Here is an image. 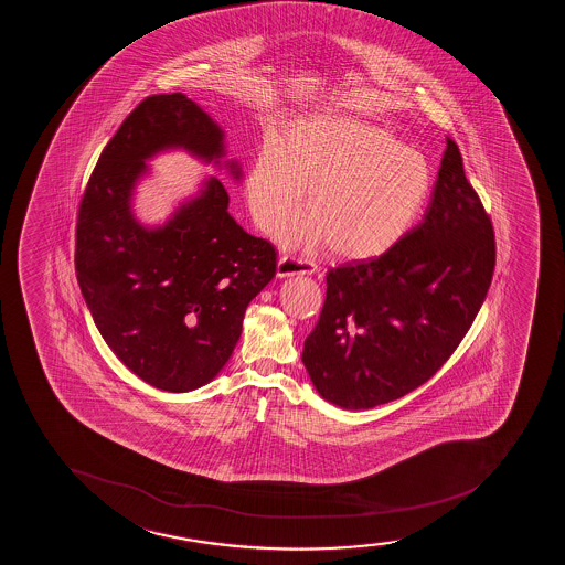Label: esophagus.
<instances>
[{
  "label": "esophagus",
  "instance_id": "1",
  "mask_svg": "<svg viewBox=\"0 0 565 565\" xmlns=\"http://www.w3.org/2000/svg\"><path fill=\"white\" fill-rule=\"evenodd\" d=\"M317 273V266L309 259L292 258V256H280L277 264V277L288 279V277H299V275H312Z\"/></svg>",
  "mask_w": 565,
  "mask_h": 565
}]
</instances>
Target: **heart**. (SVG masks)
Returning <instances> with one entry per match:
<instances>
[{
	"instance_id": "heart-1",
	"label": "heart",
	"mask_w": 565,
	"mask_h": 565,
	"mask_svg": "<svg viewBox=\"0 0 565 565\" xmlns=\"http://www.w3.org/2000/svg\"><path fill=\"white\" fill-rule=\"evenodd\" d=\"M307 186L311 214L286 230V241L362 262L409 234L434 173L420 152L388 130L324 113L299 118L285 139L269 137L254 156L245 195L256 224L279 230L303 205Z\"/></svg>"
}]
</instances>
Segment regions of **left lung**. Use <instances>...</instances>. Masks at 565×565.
Returning <instances> with one entry per match:
<instances>
[{
    "mask_svg": "<svg viewBox=\"0 0 565 565\" xmlns=\"http://www.w3.org/2000/svg\"><path fill=\"white\" fill-rule=\"evenodd\" d=\"M493 266L492 222L447 137L420 224L383 256L326 275L324 307L301 354L318 396L371 409L426 383L473 324Z\"/></svg>",
    "mask_w": 565,
    "mask_h": 565,
    "instance_id": "left-lung-1",
    "label": "left lung"
}]
</instances>
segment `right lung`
Segmentation results:
<instances>
[{"instance_id": "right-lung-1", "label": "right lung", "mask_w": 565, "mask_h": 565, "mask_svg": "<svg viewBox=\"0 0 565 565\" xmlns=\"http://www.w3.org/2000/svg\"><path fill=\"white\" fill-rule=\"evenodd\" d=\"M224 139L181 92L150 96L99 156L78 211L75 269L94 324L134 375L163 392H192L221 373L248 303L275 277V248L227 213L216 177H203L162 224L134 211L150 160L173 150L239 182Z\"/></svg>"}]
</instances>
